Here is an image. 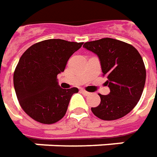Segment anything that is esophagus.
Here are the masks:
<instances>
[{"mask_svg":"<svg viewBox=\"0 0 157 157\" xmlns=\"http://www.w3.org/2000/svg\"><path fill=\"white\" fill-rule=\"evenodd\" d=\"M81 92L83 94V95H90V93L89 92H88V91H86V90H84V89H81Z\"/></svg>","mask_w":157,"mask_h":157,"instance_id":"34e87169","label":"esophagus"}]
</instances>
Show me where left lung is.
<instances>
[{"label": "left lung", "mask_w": 157, "mask_h": 157, "mask_svg": "<svg viewBox=\"0 0 157 157\" xmlns=\"http://www.w3.org/2000/svg\"><path fill=\"white\" fill-rule=\"evenodd\" d=\"M83 47L98 56L110 89L109 95L99 94L101 102L91 108L93 114L104 121L126 116L137 104L145 85L146 68L141 55L132 45L112 38L88 41Z\"/></svg>", "instance_id": "obj_1"}]
</instances>
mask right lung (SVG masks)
I'll list each match as a JSON object with an SVG mask.
<instances>
[{"label":"right lung","instance_id":"obj_1","mask_svg":"<svg viewBox=\"0 0 157 157\" xmlns=\"http://www.w3.org/2000/svg\"><path fill=\"white\" fill-rule=\"evenodd\" d=\"M82 44L49 39L32 45L21 56L14 73V90L21 109L35 121L53 124L65 116L78 89H62L57 75Z\"/></svg>","mask_w":157,"mask_h":157}]
</instances>
